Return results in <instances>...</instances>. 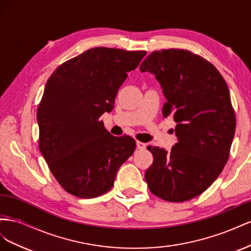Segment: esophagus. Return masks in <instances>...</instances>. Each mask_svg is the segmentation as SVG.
I'll list each match as a JSON object with an SVG mask.
<instances>
[{
	"mask_svg": "<svg viewBox=\"0 0 251 251\" xmlns=\"http://www.w3.org/2000/svg\"><path fill=\"white\" fill-rule=\"evenodd\" d=\"M136 146H137V149H139V150H146L147 143L141 142V141H137V142H136Z\"/></svg>",
	"mask_w": 251,
	"mask_h": 251,
	"instance_id": "esophagus-1",
	"label": "esophagus"
}]
</instances>
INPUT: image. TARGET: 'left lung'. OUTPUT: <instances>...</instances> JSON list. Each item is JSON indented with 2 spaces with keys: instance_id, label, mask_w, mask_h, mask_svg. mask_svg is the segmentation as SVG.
Listing matches in <instances>:
<instances>
[{
  "instance_id": "left-lung-1",
  "label": "left lung",
  "mask_w": 251,
  "mask_h": 251,
  "mask_svg": "<svg viewBox=\"0 0 251 251\" xmlns=\"http://www.w3.org/2000/svg\"><path fill=\"white\" fill-rule=\"evenodd\" d=\"M140 71L160 82L166 98L162 114L177 123L178 139L169 153L148 147L154 161L144 178L162 200H191L214 183L229 158L235 115L228 86L214 65L183 49L151 52Z\"/></svg>"
}]
</instances>
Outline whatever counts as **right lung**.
I'll use <instances>...</instances> for the list:
<instances>
[{
    "label": "right lung",
    "mask_w": 251,
    "mask_h": 251,
    "mask_svg": "<svg viewBox=\"0 0 251 251\" xmlns=\"http://www.w3.org/2000/svg\"><path fill=\"white\" fill-rule=\"evenodd\" d=\"M146 54L92 48L59 65L49 77L37 108L39 148L67 193L82 199L105 194L132 156L135 140L111 135L100 117L114 108L127 73Z\"/></svg>",
    "instance_id": "obj_1"
}]
</instances>
